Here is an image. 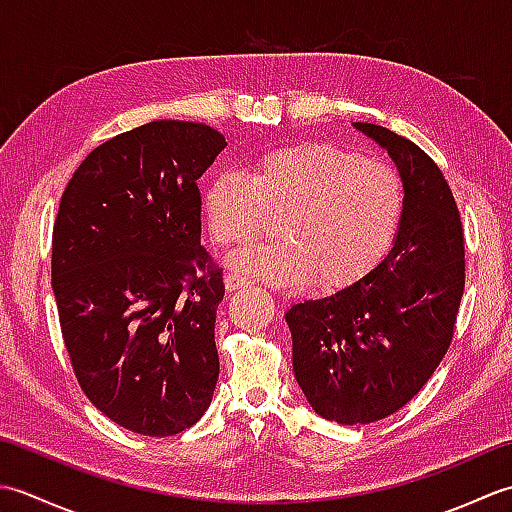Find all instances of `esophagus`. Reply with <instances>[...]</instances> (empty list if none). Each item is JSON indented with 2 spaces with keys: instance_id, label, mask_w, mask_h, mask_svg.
Returning <instances> with one entry per match:
<instances>
[{
  "instance_id": "obj_1",
  "label": "esophagus",
  "mask_w": 512,
  "mask_h": 512,
  "mask_svg": "<svg viewBox=\"0 0 512 512\" xmlns=\"http://www.w3.org/2000/svg\"><path fill=\"white\" fill-rule=\"evenodd\" d=\"M224 286H226V290H239V288H248V286H253L250 284V279H246V277H242V275H226L224 277Z\"/></svg>"
}]
</instances>
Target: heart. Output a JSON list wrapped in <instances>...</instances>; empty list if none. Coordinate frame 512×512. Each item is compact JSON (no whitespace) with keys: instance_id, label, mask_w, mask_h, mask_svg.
Returning <instances> with one entry per match:
<instances>
[{"instance_id":"b5f03b06","label":"heart","mask_w":512,"mask_h":512,"mask_svg":"<svg viewBox=\"0 0 512 512\" xmlns=\"http://www.w3.org/2000/svg\"><path fill=\"white\" fill-rule=\"evenodd\" d=\"M407 193L400 173L332 143H295L259 156L250 178L220 171L204 189V215L222 246H244L281 217L284 242L233 257L239 273L281 288L334 292L365 279L400 233Z\"/></svg>"}]
</instances>
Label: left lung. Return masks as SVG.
I'll return each instance as SVG.
<instances>
[{"label":"left lung","mask_w":512,"mask_h":512,"mask_svg":"<svg viewBox=\"0 0 512 512\" xmlns=\"http://www.w3.org/2000/svg\"><path fill=\"white\" fill-rule=\"evenodd\" d=\"M387 149L407 206L387 257L358 284L286 312L292 369L325 420L369 424L405 407L447 354L464 292V233L440 167L372 123H354Z\"/></svg>","instance_id":"left-lung-1"}]
</instances>
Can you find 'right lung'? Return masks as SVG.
I'll return each instance as SVG.
<instances>
[{
  "instance_id": "add662e5",
  "label": "right lung",
  "mask_w": 512,
  "mask_h": 512,
  "mask_svg": "<svg viewBox=\"0 0 512 512\" xmlns=\"http://www.w3.org/2000/svg\"><path fill=\"white\" fill-rule=\"evenodd\" d=\"M224 147L202 123L140 125L92 149L61 195L52 290L65 350L92 405L140 436L189 429L220 376L224 281L200 244L198 178Z\"/></svg>"
}]
</instances>
